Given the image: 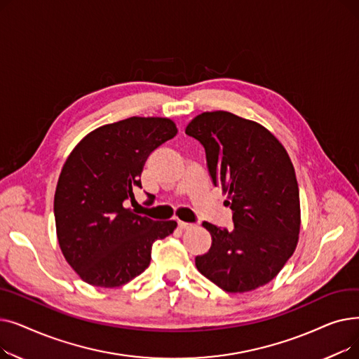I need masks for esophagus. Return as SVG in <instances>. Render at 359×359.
<instances>
[{"label": "esophagus", "instance_id": "esophagus-1", "mask_svg": "<svg viewBox=\"0 0 359 359\" xmlns=\"http://www.w3.org/2000/svg\"><path fill=\"white\" fill-rule=\"evenodd\" d=\"M194 227V224L191 222H184V221H179V229L180 230H189Z\"/></svg>", "mask_w": 359, "mask_h": 359}]
</instances>
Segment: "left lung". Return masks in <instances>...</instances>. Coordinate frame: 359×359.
Returning <instances> with one entry per match:
<instances>
[{
  "label": "left lung",
  "instance_id": "obj_1",
  "mask_svg": "<svg viewBox=\"0 0 359 359\" xmlns=\"http://www.w3.org/2000/svg\"><path fill=\"white\" fill-rule=\"evenodd\" d=\"M186 134L205 148L214 186L227 195L234 229L202 222L211 249L198 271L227 292L266 285L292 256L299 234V192L285 147L263 125L231 111H203Z\"/></svg>",
  "mask_w": 359,
  "mask_h": 359
}]
</instances>
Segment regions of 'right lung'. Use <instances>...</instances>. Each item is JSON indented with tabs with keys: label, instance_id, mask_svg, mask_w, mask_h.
I'll use <instances>...</instances> for the list:
<instances>
[{
	"label": "right lung",
	"instance_id": "1",
	"mask_svg": "<svg viewBox=\"0 0 359 359\" xmlns=\"http://www.w3.org/2000/svg\"><path fill=\"white\" fill-rule=\"evenodd\" d=\"M176 134L170 118L132 116L91 130L67 157L53 198L56 237L87 284L125 285L148 268L153 243L177 227L125 206L141 187L148 156Z\"/></svg>",
	"mask_w": 359,
	"mask_h": 359
}]
</instances>
